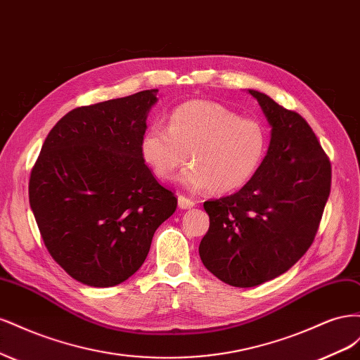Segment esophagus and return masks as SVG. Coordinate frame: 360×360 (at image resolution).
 I'll list each match as a JSON object with an SVG mask.
<instances>
[{"mask_svg": "<svg viewBox=\"0 0 360 360\" xmlns=\"http://www.w3.org/2000/svg\"><path fill=\"white\" fill-rule=\"evenodd\" d=\"M179 207L180 209H192V207L195 205V202L191 200V198H186L184 195H179Z\"/></svg>", "mask_w": 360, "mask_h": 360, "instance_id": "1", "label": "esophagus"}]
</instances>
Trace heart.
<instances>
[{
  "label": "heart",
  "mask_w": 360,
  "mask_h": 360,
  "mask_svg": "<svg viewBox=\"0 0 360 360\" xmlns=\"http://www.w3.org/2000/svg\"><path fill=\"white\" fill-rule=\"evenodd\" d=\"M269 138L257 120L242 118L210 101L179 105L168 129L153 124L141 138V155L160 180H171L180 167V183L191 191L209 188L228 193L252 179L267 153Z\"/></svg>",
  "instance_id": "b5f03b06"
}]
</instances>
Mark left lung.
<instances>
[{
	"label": "left lung",
	"mask_w": 360,
	"mask_h": 360,
	"mask_svg": "<svg viewBox=\"0 0 360 360\" xmlns=\"http://www.w3.org/2000/svg\"><path fill=\"white\" fill-rule=\"evenodd\" d=\"M271 126L267 155L236 193L204 202L210 226L202 264L233 287H255L292 267L319 231L332 167L311 126L296 111L249 90Z\"/></svg>",
	"instance_id": "8db88e82"
}]
</instances>
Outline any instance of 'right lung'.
I'll list each match as a JSON object with an SVG mask.
<instances>
[{"label":"right lung","instance_id":"right-lung-1","mask_svg":"<svg viewBox=\"0 0 360 360\" xmlns=\"http://www.w3.org/2000/svg\"><path fill=\"white\" fill-rule=\"evenodd\" d=\"M158 91L75 108L52 127L31 169L30 205L43 243L85 285L132 276L177 209L141 155Z\"/></svg>","mask_w":360,"mask_h":360}]
</instances>
